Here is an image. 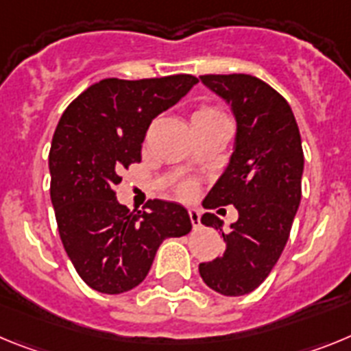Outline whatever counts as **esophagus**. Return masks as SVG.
<instances>
[{"mask_svg": "<svg viewBox=\"0 0 351 351\" xmlns=\"http://www.w3.org/2000/svg\"><path fill=\"white\" fill-rule=\"evenodd\" d=\"M189 217H191V222H193L194 230L201 226V215H199V212H197V210H194V208L189 210Z\"/></svg>", "mask_w": 351, "mask_h": 351, "instance_id": "obj_1", "label": "esophagus"}]
</instances>
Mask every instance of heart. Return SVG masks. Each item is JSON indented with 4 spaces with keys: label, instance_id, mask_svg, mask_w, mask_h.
<instances>
[{
    "label": "heart",
    "instance_id": "1",
    "mask_svg": "<svg viewBox=\"0 0 351 351\" xmlns=\"http://www.w3.org/2000/svg\"><path fill=\"white\" fill-rule=\"evenodd\" d=\"M197 117H221V114L212 108H199L194 112V118ZM194 193H196V185L191 184V182H185V184L180 185V194L184 197H193Z\"/></svg>",
    "mask_w": 351,
    "mask_h": 351
}]
</instances>
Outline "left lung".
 Segmentation results:
<instances>
[{"mask_svg": "<svg viewBox=\"0 0 351 351\" xmlns=\"http://www.w3.org/2000/svg\"><path fill=\"white\" fill-rule=\"evenodd\" d=\"M199 79L226 100L237 121L230 164L203 206L239 210L230 233L222 231L217 215L201 217L205 226L222 231L226 249L199 263V274L213 291L240 297L267 279L288 242L302 197V141L289 104L261 79L247 74Z\"/></svg>", "mask_w": 351, "mask_h": 351, "instance_id": "left-lung-1", "label": "left lung"}]
</instances>
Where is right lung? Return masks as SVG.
Returning a JSON list of instances; mask_svg holds the SVG:
<instances>
[{"label": "right lung", "mask_w": 351, "mask_h": 351, "mask_svg": "<svg viewBox=\"0 0 351 351\" xmlns=\"http://www.w3.org/2000/svg\"><path fill=\"white\" fill-rule=\"evenodd\" d=\"M197 83L189 74L102 79L63 112L49 152L51 201L66 256L95 291L117 295L145 281L158 245L193 230L178 203L132 212L117 199L121 169L141 160L152 120Z\"/></svg>", "instance_id": "add662e5"}]
</instances>
